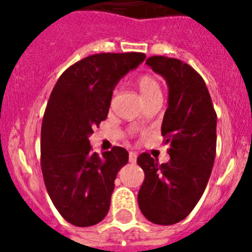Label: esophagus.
<instances>
[{
  "mask_svg": "<svg viewBox=\"0 0 252 252\" xmlns=\"http://www.w3.org/2000/svg\"><path fill=\"white\" fill-rule=\"evenodd\" d=\"M137 161V153H134V152H130L129 153V162L130 163H136Z\"/></svg>",
  "mask_w": 252,
  "mask_h": 252,
  "instance_id": "obj_1",
  "label": "esophagus"
}]
</instances>
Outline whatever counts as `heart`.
I'll use <instances>...</instances> for the list:
<instances>
[{
	"mask_svg": "<svg viewBox=\"0 0 252 252\" xmlns=\"http://www.w3.org/2000/svg\"><path fill=\"white\" fill-rule=\"evenodd\" d=\"M137 85L145 100L156 94H162L161 84L157 80V77H154L153 74H142V76H140L137 80Z\"/></svg>",
	"mask_w": 252,
	"mask_h": 252,
	"instance_id": "1",
	"label": "heart"
}]
</instances>
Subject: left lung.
Masks as SVG:
<instances>
[{
    "mask_svg": "<svg viewBox=\"0 0 252 252\" xmlns=\"http://www.w3.org/2000/svg\"><path fill=\"white\" fill-rule=\"evenodd\" d=\"M146 64L168 85V107L161 133L170 144V161L138 156L145 172L138 207L150 222L172 225L184 220L203 195L216 157L217 115L203 77L178 59L152 56Z\"/></svg>",
    "mask_w": 252,
    "mask_h": 252,
    "instance_id": "1",
    "label": "left lung"
}]
</instances>
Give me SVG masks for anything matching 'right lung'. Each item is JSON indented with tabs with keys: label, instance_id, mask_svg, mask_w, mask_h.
I'll return each instance as SVG.
<instances>
[{
	"label": "right lung",
	"instance_id": "1",
	"mask_svg": "<svg viewBox=\"0 0 252 252\" xmlns=\"http://www.w3.org/2000/svg\"><path fill=\"white\" fill-rule=\"evenodd\" d=\"M145 53H96L70 65L53 87L41 123L40 166L55 207L72 225L93 226L110 209L115 178L128 152L93 153L89 136L106 120L112 90Z\"/></svg>",
	"mask_w": 252,
	"mask_h": 252
}]
</instances>
